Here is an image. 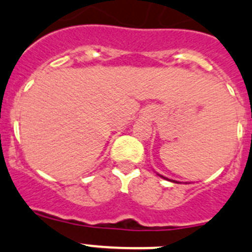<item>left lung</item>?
Returning <instances> with one entry per match:
<instances>
[{"label":"left lung","instance_id":"obj_1","mask_svg":"<svg viewBox=\"0 0 252 252\" xmlns=\"http://www.w3.org/2000/svg\"><path fill=\"white\" fill-rule=\"evenodd\" d=\"M160 177H163V176H160ZM163 178H164V177H163ZM165 180H167V178H165ZM173 182H174V181H173Z\"/></svg>","mask_w":252,"mask_h":252}]
</instances>
